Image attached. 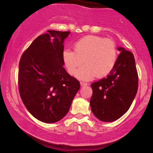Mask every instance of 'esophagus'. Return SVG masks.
Returning a JSON list of instances; mask_svg holds the SVG:
<instances>
[{
  "mask_svg": "<svg viewBox=\"0 0 153 153\" xmlns=\"http://www.w3.org/2000/svg\"><path fill=\"white\" fill-rule=\"evenodd\" d=\"M80 84H81V86H85V85H88V83H84V82H80Z\"/></svg>",
  "mask_w": 153,
  "mask_h": 153,
  "instance_id": "obj_1",
  "label": "esophagus"
}]
</instances>
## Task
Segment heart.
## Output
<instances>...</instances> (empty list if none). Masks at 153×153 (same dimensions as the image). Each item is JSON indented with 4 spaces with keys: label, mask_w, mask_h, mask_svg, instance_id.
Segmentation results:
<instances>
[{
    "label": "heart",
    "mask_w": 153,
    "mask_h": 153,
    "mask_svg": "<svg viewBox=\"0 0 153 153\" xmlns=\"http://www.w3.org/2000/svg\"><path fill=\"white\" fill-rule=\"evenodd\" d=\"M74 51L65 49L62 61L70 75H74L82 62L85 65L76 73L81 80L88 81L97 75L104 77L114 70L117 61V47L112 39L86 35L74 43Z\"/></svg>",
    "instance_id": "1"
}]
</instances>
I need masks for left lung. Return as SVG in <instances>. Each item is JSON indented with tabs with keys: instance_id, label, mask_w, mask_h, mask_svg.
<instances>
[{
	"instance_id": "8db88e82",
	"label": "left lung",
	"mask_w": 153,
	"mask_h": 153,
	"mask_svg": "<svg viewBox=\"0 0 153 153\" xmlns=\"http://www.w3.org/2000/svg\"><path fill=\"white\" fill-rule=\"evenodd\" d=\"M114 70L106 78L91 84V111L103 122H113L130 107L138 91V73L133 53L123 47Z\"/></svg>"
}]
</instances>
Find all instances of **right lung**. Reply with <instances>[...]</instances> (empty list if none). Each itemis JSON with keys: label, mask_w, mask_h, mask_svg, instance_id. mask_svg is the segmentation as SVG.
<instances>
[{"label": "right lung", "mask_w": 153, "mask_h": 153, "mask_svg": "<svg viewBox=\"0 0 153 153\" xmlns=\"http://www.w3.org/2000/svg\"><path fill=\"white\" fill-rule=\"evenodd\" d=\"M70 31L48 30L31 43L19 65L22 102L32 116L46 123L63 118L80 83L63 68L64 40Z\"/></svg>", "instance_id": "add662e5"}]
</instances>
